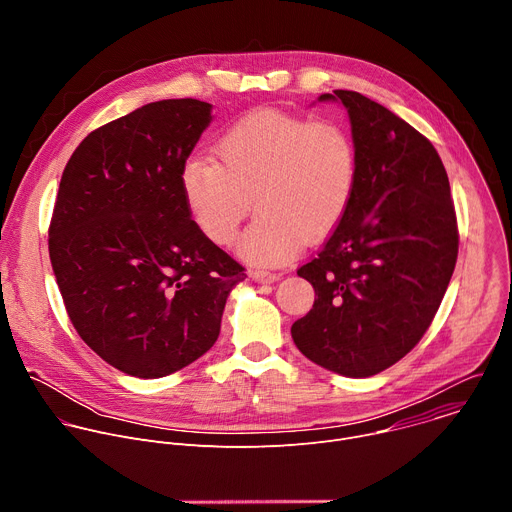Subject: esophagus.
Returning a JSON list of instances; mask_svg holds the SVG:
<instances>
[{"instance_id":"obj_1","label":"esophagus","mask_w":512,"mask_h":512,"mask_svg":"<svg viewBox=\"0 0 512 512\" xmlns=\"http://www.w3.org/2000/svg\"><path fill=\"white\" fill-rule=\"evenodd\" d=\"M251 277H253V281H257V283H273V281H277L279 279V275L277 273H271V271H253L251 273Z\"/></svg>"}]
</instances>
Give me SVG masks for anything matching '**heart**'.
<instances>
[{
    "label": "heart",
    "instance_id": "heart-1",
    "mask_svg": "<svg viewBox=\"0 0 512 512\" xmlns=\"http://www.w3.org/2000/svg\"><path fill=\"white\" fill-rule=\"evenodd\" d=\"M216 156L221 164L202 156L182 164L188 210L208 241L231 245L253 198L259 214L237 245L253 265H281L304 239L330 235L356 192V145L338 121L255 111L221 135Z\"/></svg>",
    "mask_w": 512,
    "mask_h": 512
}]
</instances>
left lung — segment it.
<instances>
[{"label": "left lung", "mask_w": 512, "mask_h": 512, "mask_svg": "<svg viewBox=\"0 0 512 512\" xmlns=\"http://www.w3.org/2000/svg\"><path fill=\"white\" fill-rule=\"evenodd\" d=\"M340 101L358 154L354 198L322 251L298 269L314 308L291 338L320 367L354 379L401 360L440 308L458 259L446 168L427 137L354 91Z\"/></svg>", "instance_id": "left-lung-1"}]
</instances>
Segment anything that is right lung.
<instances>
[{
	"instance_id": "1",
	"label": "right lung",
	"mask_w": 512,
	"mask_h": 512,
	"mask_svg": "<svg viewBox=\"0 0 512 512\" xmlns=\"http://www.w3.org/2000/svg\"><path fill=\"white\" fill-rule=\"evenodd\" d=\"M210 111L198 99L143 105L91 131L60 178L48 251L64 308L131 377L172 375L210 350L247 277L196 227L180 184Z\"/></svg>"
}]
</instances>
